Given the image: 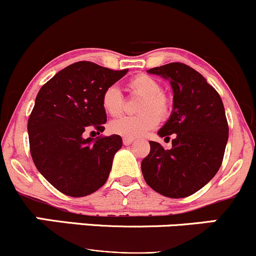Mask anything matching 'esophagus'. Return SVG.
<instances>
[{
    "instance_id": "esophagus-1",
    "label": "esophagus",
    "mask_w": 256,
    "mask_h": 256,
    "mask_svg": "<svg viewBox=\"0 0 256 256\" xmlns=\"http://www.w3.org/2000/svg\"><path fill=\"white\" fill-rule=\"evenodd\" d=\"M134 142V139H132V138H123V144H124V146H129V144H132Z\"/></svg>"
}]
</instances>
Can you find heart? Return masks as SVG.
<instances>
[{"instance_id": "heart-1", "label": "heart", "mask_w": 256, "mask_h": 256, "mask_svg": "<svg viewBox=\"0 0 256 256\" xmlns=\"http://www.w3.org/2000/svg\"><path fill=\"white\" fill-rule=\"evenodd\" d=\"M129 92L142 100L136 110L139 114L120 117L110 123V130L126 138H140L159 123V118L168 117L170 100L162 92V85L152 76L140 74L128 84ZM102 107L107 114L117 117L122 113L124 100L117 86H110L102 94Z\"/></svg>"}]
</instances>
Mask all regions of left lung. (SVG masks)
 I'll list each match as a JSON object with an SVG mask.
<instances>
[{
    "mask_svg": "<svg viewBox=\"0 0 256 256\" xmlns=\"http://www.w3.org/2000/svg\"><path fill=\"white\" fill-rule=\"evenodd\" d=\"M170 81L172 110L158 134H172V148L165 150L149 142L150 152L142 162L144 180L154 191L182 198L210 182L222 165L228 142V123L220 96L206 78L182 62L148 70Z\"/></svg>",
    "mask_w": 256,
    "mask_h": 256,
    "instance_id": "8db88e82",
    "label": "left lung"
}]
</instances>
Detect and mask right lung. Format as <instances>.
Returning <instances> with one entry per match:
<instances>
[{
  "label": "right lung",
  "instance_id": "1",
  "mask_svg": "<svg viewBox=\"0 0 256 256\" xmlns=\"http://www.w3.org/2000/svg\"><path fill=\"white\" fill-rule=\"evenodd\" d=\"M127 72L78 62L39 90L28 120L30 154L39 172L62 194L84 197L106 184L122 138H85V132L104 130L102 94Z\"/></svg>",
  "mask_w": 256,
  "mask_h": 256
}]
</instances>
